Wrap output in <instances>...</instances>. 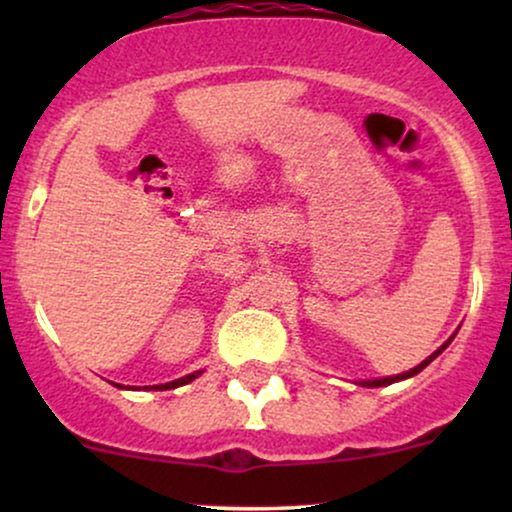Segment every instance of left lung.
Masks as SVG:
<instances>
[{
    "label": "left lung",
    "instance_id": "left-lung-1",
    "mask_svg": "<svg viewBox=\"0 0 512 512\" xmlns=\"http://www.w3.org/2000/svg\"><path fill=\"white\" fill-rule=\"evenodd\" d=\"M452 338H454V335H452ZM452 338H450V340H447V342H445V345H440V347L436 349V352H433V354L429 356V359H424L422 363H419V366H415V368H410V370H408V373H401V375H394V377H382V380H366V382H361V384H363V387H387V384H394V382H398V380H408V377H412V375H417V373H422V370H424L426 366H429V363H431L433 359H436V356H438L440 352H443V349H445L447 345H450V342H452Z\"/></svg>",
    "mask_w": 512,
    "mask_h": 512
}]
</instances>
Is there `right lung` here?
Segmentation results:
<instances>
[{
	"label": "right lung",
	"instance_id": "1",
	"mask_svg": "<svg viewBox=\"0 0 512 512\" xmlns=\"http://www.w3.org/2000/svg\"><path fill=\"white\" fill-rule=\"evenodd\" d=\"M202 373V370H198V373H191V375H186V377H179V380H174V382H167V384H156V387H149V389H156V391H165V389H177V387H181V384H188V382H193L195 377H198ZM146 389V387H144Z\"/></svg>",
	"mask_w": 512,
	"mask_h": 512
}]
</instances>
